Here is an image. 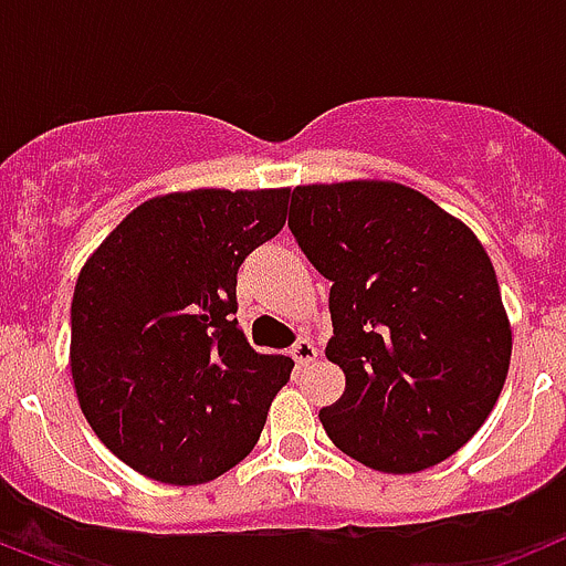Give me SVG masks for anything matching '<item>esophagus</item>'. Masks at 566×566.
I'll return each instance as SVG.
<instances>
[{"instance_id": "esophagus-1", "label": "esophagus", "mask_w": 566, "mask_h": 566, "mask_svg": "<svg viewBox=\"0 0 566 566\" xmlns=\"http://www.w3.org/2000/svg\"><path fill=\"white\" fill-rule=\"evenodd\" d=\"M292 359L297 365H308V363H314V359H317V345L312 343V339H297V343L292 345Z\"/></svg>"}]
</instances>
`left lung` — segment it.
<instances>
[{"instance_id":"1","label":"left lung","mask_w":566,"mask_h":566,"mask_svg":"<svg viewBox=\"0 0 566 566\" xmlns=\"http://www.w3.org/2000/svg\"><path fill=\"white\" fill-rule=\"evenodd\" d=\"M289 229L332 280L326 357L345 391L319 411L328 439L382 473L453 457L493 411L513 352L476 234L394 181L294 187Z\"/></svg>"}]
</instances>
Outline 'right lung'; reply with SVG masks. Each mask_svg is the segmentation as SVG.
Returning <instances> with one entry per match:
<instances>
[{
    "label": "right lung",
    "mask_w": 566,
    "mask_h": 566,
    "mask_svg": "<svg viewBox=\"0 0 566 566\" xmlns=\"http://www.w3.org/2000/svg\"><path fill=\"white\" fill-rule=\"evenodd\" d=\"M292 189L149 198L82 266L70 374L90 428L142 476L203 484L247 459L294 363L232 317L238 269L283 229Z\"/></svg>",
    "instance_id": "1"
}]
</instances>
